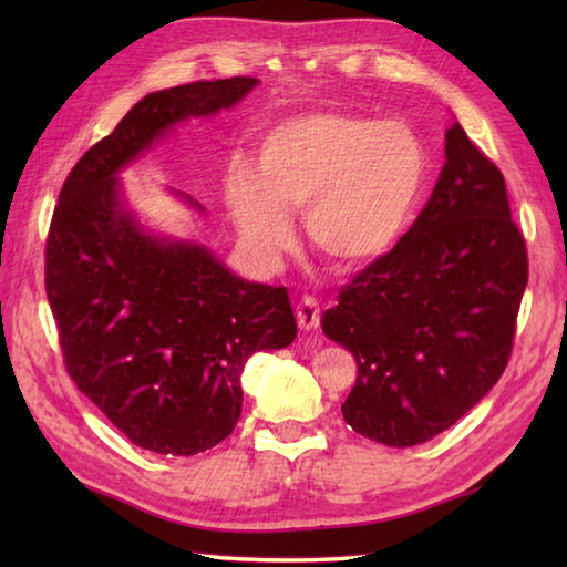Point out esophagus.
<instances>
[{
	"label": "esophagus",
	"mask_w": 567,
	"mask_h": 567,
	"mask_svg": "<svg viewBox=\"0 0 567 567\" xmlns=\"http://www.w3.org/2000/svg\"><path fill=\"white\" fill-rule=\"evenodd\" d=\"M319 319H321V307L317 302V297L311 295H302L297 299V323L299 329H317L319 327Z\"/></svg>",
	"instance_id": "esophagus-1"
}]
</instances>
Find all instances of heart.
Wrapping results in <instances>:
<instances>
[{
  "label": "heart",
  "instance_id": "obj_1",
  "mask_svg": "<svg viewBox=\"0 0 567 567\" xmlns=\"http://www.w3.org/2000/svg\"><path fill=\"white\" fill-rule=\"evenodd\" d=\"M424 177L426 153L406 124L315 112L265 131L256 173L240 163L228 167L224 199L238 236L262 262L292 246L290 216L305 212L319 256L353 268L402 238Z\"/></svg>",
  "mask_w": 567,
  "mask_h": 567
}]
</instances>
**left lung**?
Listing matches in <instances>:
<instances>
[{
  "label": "left lung",
  "instance_id": "1",
  "mask_svg": "<svg viewBox=\"0 0 567 567\" xmlns=\"http://www.w3.org/2000/svg\"><path fill=\"white\" fill-rule=\"evenodd\" d=\"M526 280L504 175L455 122L426 207L323 315L358 363L343 419L392 449L451 429L507 368Z\"/></svg>",
  "mask_w": 567,
  "mask_h": 567
}]
</instances>
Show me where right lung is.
<instances>
[{"mask_svg": "<svg viewBox=\"0 0 567 567\" xmlns=\"http://www.w3.org/2000/svg\"><path fill=\"white\" fill-rule=\"evenodd\" d=\"M256 84L199 80L143 97L72 167L48 228L45 295L68 375L131 443L161 455L221 443L240 416L246 360L290 346L297 321L285 287L143 231L116 173L173 124L228 110Z\"/></svg>", "mask_w": 567, "mask_h": 567, "instance_id": "obj_1", "label": "right lung"}]
</instances>
